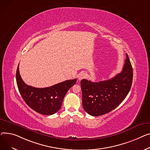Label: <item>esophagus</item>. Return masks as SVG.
<instances>
[{"mask_svg": "<svg viewBox=\"0 0 150 150\" xmlns=\"http://www.w3.org/2000/svg\"><path fill=\"white\" fill-rule=\"evenodd\" d=\"M86 74L85 73H81L79 74V76H78V79L79 81H81L82 79L85 78L86 77Z\"/></svg>", "mask_w": 150, "mask_h": 150, "instance_id": "1", "label": "esophagus"}]
</instances>
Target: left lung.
<instances>
[{
	"label": "left lung",
	"mask_w": 150,
	"mask_h": 150,
	"mask_svg": "<svg viewBox=\"0 0 150 150\" xmlns=\"http://www.w3.org/2000/svg\"><path fill=\"white\" fill-rule=\"evenodd\" d=\"M120 73L107 81L93 82L82 79V105L90 115L99 116L117 107L128 95L133 81V68L128 56Z\"/></svg>",
	"instance_id": "obj_1"
}]
</instances>
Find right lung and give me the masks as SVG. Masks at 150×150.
Segmentation results:
<instances>
[{
	"label": "right lung",
	"mask_w": 150,
	"mask_h": 150,
	"mask_svg": "<svg viewBox=\"0 0 150 150\" xmlns=\"http://www.w3.org/2000/svg\"><path fill=\"white\" fill-rule=\"evenodd\" d=\"M16 82L23 100L31 108L43 115H52L60 109L65 94L76 84L77 79L67 80L47 88H35L23 81L18 65Z\"/></svg>",
	"instance_id": "right-lung-1"
}]
</instances>
